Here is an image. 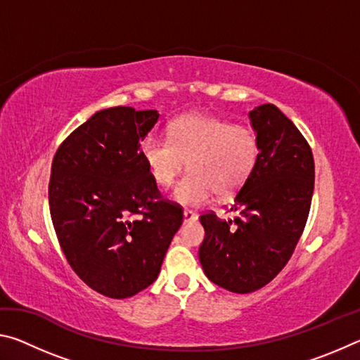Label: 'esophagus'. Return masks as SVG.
Wrapping results in <instances>:
<instances>
[{"instance_id": "esophagus-1", "label": "esophagus", "mask_w": 360, "mask_h": 360, "mask_svg": "<svg viewBox=\"0 0 360 360\" xmlns=\"http://www.w3.org/2000/svg\"><path fill=\"white\" fill-rule=\"evenodd\" d=\"M197 214H195L193 211H188V210H186L184 211V224H188V222H195L197 221Z\"/></svg>"}]
</instances>
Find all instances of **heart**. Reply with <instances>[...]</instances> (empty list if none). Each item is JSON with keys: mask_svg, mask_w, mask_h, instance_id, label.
Listing matches in <instances>:
<instances>
[{"mask_svg": "<svg viewBox=\"0 0 360 360\" xmlns=\"http://www.w3.org/2000/svg\"><path fill=\"white\" fill-rule=\"evenodd\" d=\"M259 138L252 130L202 112L184 114L168 125V139L148 136L141 157L157 186H172L179 173L191 169L172 192L173 202L202 206L230 198L246 184L257 165Z\"/></svg>", "mask_w": 360, "mask_h": 360, "instance_id": "heart-1", "label": "heart"}]
</instances>
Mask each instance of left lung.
I'll use <instances>...</instances> for the list:
<instances>
[{
  "label": "left lung",
  "mask_w": 360,
  "mask_h": 360,
  "mask_svg": "<svg viewBox=\"0 0 360 360\" xmlns=\"http://www.w3.org/2000/svg\"><path fill=\"white\" fill-rule=\"evenodd\" d=\"M259 138L257 165L235 197L230 221L200 216L205 240L198 257L221 288L249 294L288 264L307 224L314 191V160L307 139L275 105L249 112Z\"/></svg>",
  "instance_id": "obj_1"
}]
</instances>
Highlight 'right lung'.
Returning a JSON list of instances; mask_svg holds the SVG:
<instances>
[{"instance_id":"add662e5","label":"right lung","mask_w":360,"mask_h":360,"mask_svg":"<svg viewBox=\"0 0 360 360\" xmlns=\"http://www.w3.org/2000/svg\"><path fill=\"white\" fill-rule=\"evenodd\" d=\"M157 120L155 109H101L52 162L49 208L60 246L76 275L109 298H129L155 281L182 224L181 206L160 198L141 157Z\"/></svg>"}]
</instances>
